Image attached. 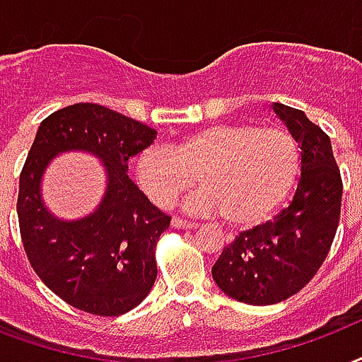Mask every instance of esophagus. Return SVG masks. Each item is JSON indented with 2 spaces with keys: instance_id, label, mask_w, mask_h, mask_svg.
I'll list each match as a JSON object with an SVG mask.
<instances>
[{
  "instance_id": "1",
  "label": "esophagus",
  "mask_w": 362,
  "mask_h": 362,
  "mask_svg": "<svg viewBox=\"0 0 362 362\" xmlns=\"http://www.w3.org/2000/svg\"><path fill=\"white\" fill-rule=\"evenodd\" d=\"M173 227L175 229H195L197 223H193V221H187V220H180V218H173Z\"/></svg>"
}]
</instances>
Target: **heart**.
<instances>
[{
  "label": "heart",
  "instance_id": "1",
  "mask_svg": "<svg viewBox=\"0 0 362 362\" xmlns=\"http://www.w3.org/2000/svg\"><path fill=\"white\" fill-rule=\"evenodd\" d=\"M300 153L291 133L255 124H214L187 133L173 148L148 146L135 159L141 192L159 209L195 182L186 201L197 214H223L233 227L259 226L295 186Z\"/></svg>",
  "mask_w": 362,
  "mask_h": 362
}]
</instances>
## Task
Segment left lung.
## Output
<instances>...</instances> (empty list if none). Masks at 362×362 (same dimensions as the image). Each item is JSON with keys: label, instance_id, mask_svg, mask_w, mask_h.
Wrapping results in <instances>:
<instances>
[{"label": "left lung", "instance_id": "left-lung-1", "mask_svg": "<svg viewBox=\"0 0 362 362\" xmlns=\"http://www.w3.org/2000/svg\"><path fill=\"white\" fill-rule=\"evenodd\" d=\"M300 148V180L291 204L240 233L218 257L212 278L235 300L269 306L298 293L325 261L342 206V176L331 139L303 110L272 105Z\"/></svg>", "mask_w": 362, "mask_h": 362}]
</instances>
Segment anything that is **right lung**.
I'll return each instance as SVG.
<instances>
[{
  "mask_svg": "<svg viewBox=\"0 0 362 362\" xmlns=\"http://www.w3.org/2000/svg\"><path fill=\"white\" fill-rule=\"evenodd\" d=\"M158 131L98 103H75L47 116L20 173V237L42 284L93 315H122L146 298L158 264L156 244L170 218L127 176V159ZM88 151L104 161L107 189L92 215L65 222L40 199L44 169L58 153Z\"/></svg>",
  "mask_w": 362,
  "mask_h": 362,
  "instance_id": "add662e5",
  "label": "right lung"
}]
</instances>
